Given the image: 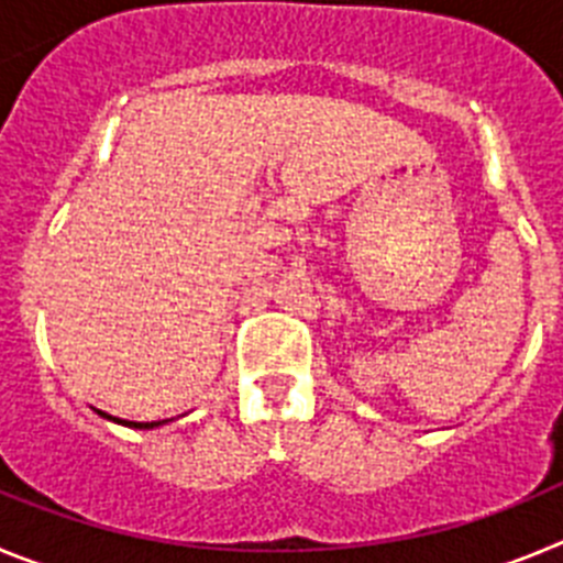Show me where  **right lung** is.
Instances as JSON below:
<instances>
[{
    "mask_svg": "<svg viewBox=\"0 0 563 563\" xmlns=\"http://www.w3.org/2000/svg\"><path fill=\"white\" fill-rule=\"evenodd\" d=\"M96 411H98V409H96ZM98 415H101L103 420H112V422H118V426H129V429H141V431H146V429H157V426H163V422H166V420H154V422L121 420V417H112V415H107V411H98Z\"/></svg>",
    "mask_w": 563,
    "mask_h": 563,
    "instance_id": "1",
    "label": "right lung"
}]
</instances>
